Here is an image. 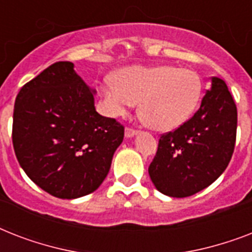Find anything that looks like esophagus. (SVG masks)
Listing matches in <instances>:
<instances>
[{
    "label": "esophagus",
    "mask_w": 252,
    "mask_h": 252,
    "mask_svg": "<svg viewBox=\"0 0 252 252\" xmlns=\"http://www.w3.org/2000/svg\"><path fill=\"white\" fill-rule=\"evenodd\" d=\"M137 134V130L133 129V128H126V138H130V137H134Z\"/></svg>",
    "instance_id": "obj_1"
}]
</instances>
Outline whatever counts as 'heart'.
Instances as JSON below:
<instances>
[{
  "mask_svg": "<svg viewBox=\"0 0 252 252\" xmlns=\"http://www.w3.org/2000/svg\"><path fill=\"white\" fill-rule=\"evenodd\" d=\"M203 81L195 70L172 65H132L102 86L107 112L122 116L140 102V118L158 132H168L191 118L199 106Z\"/></svg>",
  "mask_w": 252,
  "mask_h": 252,
  "instance_id": "obj_1",
  "label": "heart"
}]
</instances>
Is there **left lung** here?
Wrapping results in <instances>:
<instances>
[{"instance_id":"obj_1","label":"left lung","mask_w":252,"mask_h":252,"mask_svg":"<svg viewBox=\"0 0 252 252\" xmlns=\"http://www.w3.org/2000/svg\"><path fill=\"white\" fill-rule=\"evenodd\" d=\"M237 137V106L225 81L212 77L201 106L174 132L162 134L150 179L170 197H187L211 186L227 167Z\"/></svg>"}]
</instances>
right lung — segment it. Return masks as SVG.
Segmentation results:
<instances>
[{
    "mask_svg": "<svg viewBox=\"0 0 252 252\" xmlns=\"http://www.w3.org/2000/svg\"><path fill=\"white\" fill-rule=\"evenodd\" d=\"M90 89L69 61L55 63L22 87L13 146L23 171L59 199L94 192L110 171L124 126L95 111Z\"/></svg>",
    "mask_w": 252,
    "mask_h": 252,
    "instance_id": "obj_1",
    "label": "right lung"
}]
</instances>
